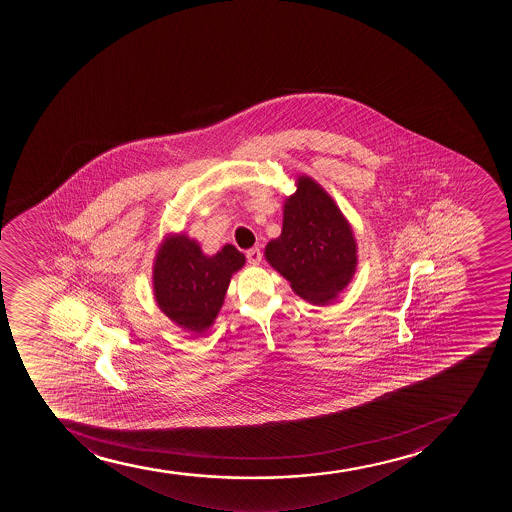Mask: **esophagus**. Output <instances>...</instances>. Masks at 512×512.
I'll return each instance as SVG.
<instances>
[{"mask_svg":"<svg viewBox=\"0 0 512 512\" xmlns=\"http://www.w3.org/2000/svg\"><path fill=\"white\" fill-rule=\"evenodd\" d=\"M247 260L248 264H260V260H262V253H260L259 248H250V250H247Z\"/></svg>","mask_w":512,"mask_h":512,"instance_id":"1","label":"esophagus"}]
</instances>
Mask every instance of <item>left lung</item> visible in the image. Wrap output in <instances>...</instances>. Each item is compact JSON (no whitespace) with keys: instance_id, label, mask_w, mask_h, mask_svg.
<instances>
[{"instance_id":"8db88e82","label":"left lung","mask_w":512,"mask_h":512,"mask_svg":"<svg viewBox=\"0 0 512 512\" xmlns=\"http://www.w3.org/2000/svg\"><path fill=\"white\" fill-rule=\"evenodd\" d=\"M265 259L289 280L297 296L326 306L349 284L356 269V242L348 220L331 196L301 176L287 198L279 238Z\"/></svg>"}]
</instances>
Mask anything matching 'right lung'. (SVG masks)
I'll return each mask as SVG.
<instances>
[{
	"instance_id": "obj_1",
	"label": "right lung",
	"mask_w": 512,
	"mask_h": 512,
	"mask_svg": "<svg viewBox=\"0 0 512 512\" xmlns=\"http://www.w3.org/2000/svg\"><path fill=\"white\" fill-rule=\"evenodd\" d=\"M243 264L245 255L233 245L206 257L185 235L166 238L154 265L159 309L186 331H205L222 307L230 277Z\"/></svg>"
}]
</instances>
